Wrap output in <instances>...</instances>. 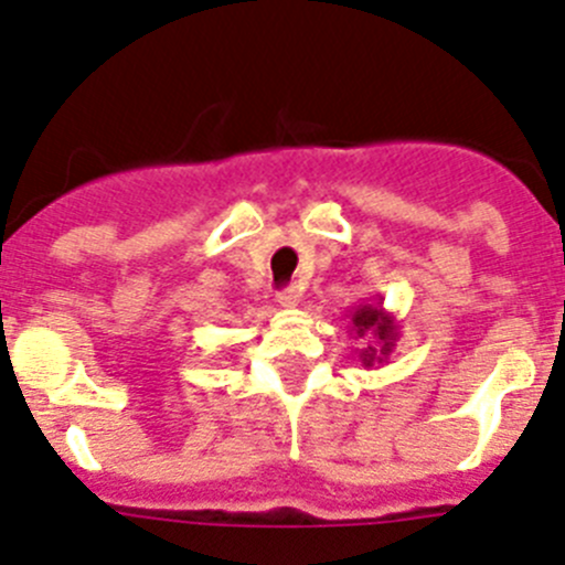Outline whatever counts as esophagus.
<instances>
[{
	"instance_id": "obj_1",
	"label": "esophagus",
	"mask_w": 565,
	"mask_h": 565,
	"mask_svg": "<svg viewBox=\"0 0 565 565\" xmlns=\"http://www.w3.org/2000/svg\"><path fill=\"white\" fill-rule=\"evenodd\" d=\"M276 300H278V307L292 309V307H298V292H295V289H284V292L276 295Z\"/></svg>"
}]
</instances>
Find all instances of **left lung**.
Segmentation results:
<instances>
[{
    "instance_id": "obj_1",
    "label": "left lung",
    "mask_w": 565,
    "mask_h": 565,
    "mask_svg": "<svg viewBox=\"0 0 565 565\" xmlns=\"http://www.w3.org/2000/svg\"><path fill=\"white\" fill-rule=\"evenodd\" d=\"M351 318V334L356 340V356L365 367L379 365L393 354V345L398 340V323L393 315L382 309V303H360Z\"/></svg>"
}]
</instances>
